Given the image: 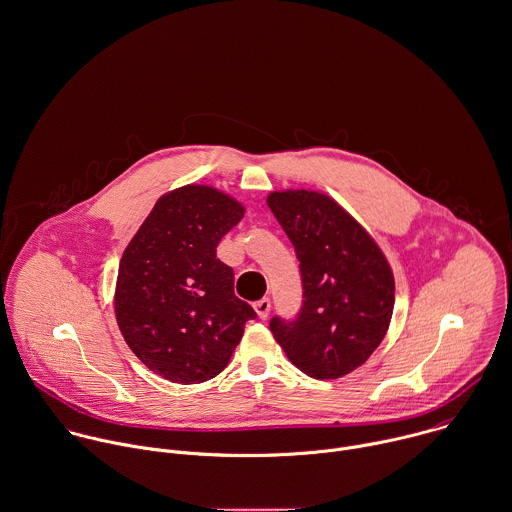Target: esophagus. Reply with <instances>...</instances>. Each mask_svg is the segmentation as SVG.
Masks as SVG:
<instances>
[{"instance_id": "esophagus-1", "label": "esophagus", "mask_w": 512, "mask_h": 512, "mask_svg": "<svg viewBox=\"0 0 512 512\" xmlns=\"http://www.w3.org/2000/svg\"><path fill=\"white\" fill-rule=\"evenodd\" d=\"M270 308H272V304H270L268 298H262V300H258V302L254 304V310H256V314H258L260 320H266V318H268Z\"/></svg>"}]
</instances>
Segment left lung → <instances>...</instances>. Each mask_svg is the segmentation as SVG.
<instances>
[{"mask_svg": "<svg viewBox=\"0 0 512 512\" xmlns=\"http://www.w3.org/2000/svg\"><path fill=\"white\" fill-rule=\"evenodd\" d=\"M268 206L294 244L304 300L298 316H274L270 332L314 379H338L385 338L395 304L393 272L375 240L316 190L270 192Z\"/></svg>", "mask_w": 512, "mask_h": 512, "instance_id": "8db88e82", "label": "left lung"}]
</instances>
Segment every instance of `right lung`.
<instances>
[{
  "instance_id": "add662e5",
  "label": "right lung",
  "mask_w": 512,
  "mask_h": 512,
  "mask_svg": "<svg viewBox=\"0 0 512 512\" xmlns=\"http://www.w3.org/2000/svg\"><path fill=\"white\" fill-rule=\"evenodd\" d=\"M244 216L232 196L188 184L161 196L123 252L115 290L119 330L133 353L172 383L216 377L256 318L234 296V270L216 258Z\"/></svg>"
}]
</instances>
